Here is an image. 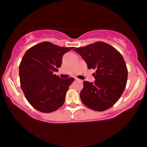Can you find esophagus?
Instances as JSON below:
<instances>
[{
    "instance_id": "34e87169",
    "label": "esophagus",
    "mask_w": 147,
    "mask_h": 147,
    "mask_svg": "<svg viewBox=\"0 0 147 147\" xmlns=\"http://www.w3.org/2000/svg\"><path fill=\"white\" fill-rule=\"evenodd\" d=\"M76 80H78V81H79V82H82V80H80V79H78V78H76Z\"/></svg>"
}]
</instances>
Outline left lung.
<instances>
[{
    "label": "left lung",
    "instance_id": "8db88e82",
    "mask_svg": "<svg viewBox=\"0 0 147 147\" xmlns=\"http://www.w3.org/2000/svg\"><path fill=\"white\" fill-rule=\"evenodd\" d=\"M86 62L89 69L95 70L93 84L84 82L80 92L83 104L94 111H103L118 101L125 89L128 69L123 56L106 43L97 41L74 49Z\"/></svg>",
    "mask_w": 147,
    "mask_h": 147
}]
</instances>
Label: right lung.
<instances>
[{
    "label": "right lung",
    "mask_w": 147,
    "mask_h": 147,
    "mask_svg": "<svg viewBox=\"0 0 147 147\" xmlns=\"http://www.w3.org/2000/svg\"><path fill=\"white\" fill-rule=\"evenodd\" d=\"M74 47H61L44 41L27 50L19 65L21 88L31 106L43 113L56 111L64 104L73 78L54 74L62 57Z\"/></svg>",
    "instance_id": "add662e5"
}]
</instances>
